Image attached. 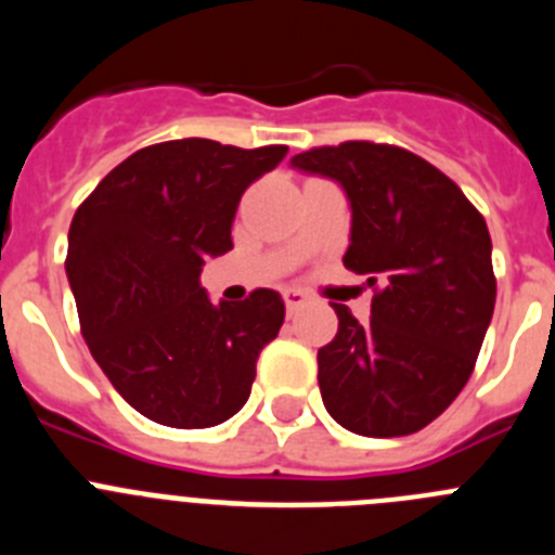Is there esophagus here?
Here are the masks:
<instances>
[{
  "label": "esophagus",
  "mask_w": 555,
  "mask_h": 555,
  "mask_svg": "<svg viewBox=\"0 0 555 555\" xmlns=\"http://www.w3.org/2000/svg\"><path fill=\"white\" fill-rule=\"evenodd\" d=\"M283 302H286L288 313H294L302 302H306V294H302L300 288H286V292H283Z\"/></svg>",
  "instance_id": "1"
}]
</instances>
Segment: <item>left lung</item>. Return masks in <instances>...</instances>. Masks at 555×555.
<instances>
[{"mask_svg": "<svg viewBox=\"0 0 555 555\" xmlns=\"http://www.w3.org/2000/svg\"><path fill=\"white\" fill-rule=\"evenodd\" d=\"M292 166L347 191L345 267L375 292L370 322L333 306L338 333L317 352L322 403L352 434H416L467 386L492 322L487 222L444 171L403 146H313Z\"/></svg>", "mask_w": 555, "mask_h": 555, "instance_id": "8db88e82", "label": "left lung"}]
</instances>
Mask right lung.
<instances>
[{"label":"right lung","mask_w":555,"mask_h":555,"mask_svg":"<svg viewBox=\"0 0 555 555\" xmlns=\"http://www.w3.org/2000/svg\"><path fill=\"white\" fill-rule=\"evenodd\" d=\"M286 152L210 139L144 146L107 171L72 219L66 274L86 345L152 423L210 428L247 403L286 306L272 288L235 306L210 302L199 272L233 249L238 199Z\"/></svg>","instance_id":"add662e5"}]
</instances>
